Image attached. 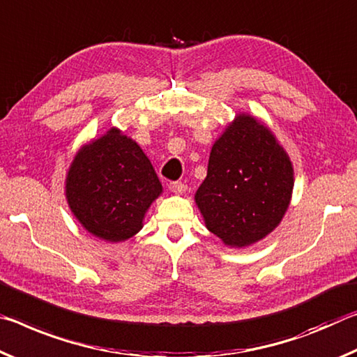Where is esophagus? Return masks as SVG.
I'll return each mask as SVG.
<instances>
[{
	"label": "esophagus",
	"instance_id": "1",
	"mask_svg": "<svg viewBox=\"0 0 357 357\" xmlns=\"http://www.w3.org/2000/svg\"><path fill=\"white\" fill-rule=\"evenodd\" d=\"M169 190L175 192V195H182V192L186 191V185L182 182H171L169 183Z\"/></svg>",
	"mask_w": 357,
	"mask_h": 357
}]
</instances>
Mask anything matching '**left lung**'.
I'll use <instances>...</instances> for the list:
<instances>
[{
	"label": "left lung",
	"mask_w": 357,
	"mask_h": 357,
	"mask_svg": "<svg viewBox=\"0 0 357 357\" xmlns=\"http://www.w3.org/2000/svg\"><path fill=\"white\" fill-rule=\"evenodd\" d=\"M294 186L291 160L273 132L248 114L215 140L195 201L210 232L227 247H248L280 225Z\"/></svg>",
	"instance_id": "left-lung-1"
}]
</instances>
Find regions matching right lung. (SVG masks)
<instances>
[{"mask_svg": "<svg viewBox=\"0 0 357 357\" xmlns=\"http://www.w3.org/2000/svg\"><path fill=\"white\" fill-rule=\"evenodd\" d=\"M162 192L137 142L116 128L75 153L66 175V199L91 236L125 242L142 229L149 207Z\"/></svg>", "mask_w": 357, "mask_h": 357, "instance_id": "obj_1", "label": "right lung"}]
</instances>
